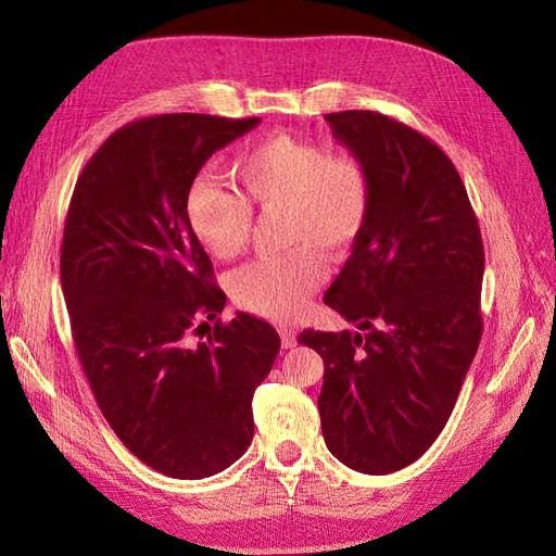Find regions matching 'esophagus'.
<instances>
[{"instance_id":"34e87169","label":"esophagus","mask_w":556,"mask_h":556,"mask_svg":"<svg viewBox=\"0 0 556 556\" xmlns=\"http://www.w3.org/2000/svg\"><path fill=\"white\" fill-rule=\"evenodd\" d=\"M280 339H282V348H294L296 345V331L292 327H280Z\"/></svg>"}]
</instances>
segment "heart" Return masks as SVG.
Masks as SVG:
<instances>
[{
  "mask_svg": "<svg viewBox=\"0 0 556 556\" xmlns=\"http://www.w3.org/2000/svg\"><path fill=\"white\" fill-rule=\"evenodd\" d=\"M241 194L213 180L192 182L185 217L215 260H233L248 245L252 208L285 211L280 255L250 262L229 278L237 306L268 319H290L325 280V252L343 260L371 213V178L352 155L323 143L276 134L233 160Z\"/></svg>",
  "mask_w": 556,
  "mask_h": 556,
  "instance_id": "heart-1",
  "label": "heart"
}]
</instances>
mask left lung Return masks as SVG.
Returning <instances> with one entry per match:
<instances>
[{"instance_id": "left-lung-1", "label": "left lung", "mask_w": 556, "mask_h": 556, "mask_svg": "<svg viewBox=\"0 0 556 556\" xmlns=\"http://www.w3.org/2000/svg\"><path fill=\"white\" fill-rule=\"evenodd\" d=\"M333 139L371 178V213L325 304L359 331L299 333L325 362L317 399L329 452L387 476L447 425L480 336L484 250L443 150L376 111L329 113Z\"/></svg>"}]
</instances>
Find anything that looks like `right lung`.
<instances>
[{
    "label": "right lung",
    "mask_w": 556,
    "mask_h": 556,
    "mask_svg": "<svg viewBox=\"0 0 556 556\" xmlns=\"http://www.w3.org/2000/svg\"><path fill=\"white\" fill-rule=\"evenodd\" d=\"M257 125L134 121L90 157L66 213L62 292L97 406L134 457L178 480L220 473L248 450L252 394L280 350L264 319L220 323L227 296L185 217L201 166Z\"/></svg>",
    "instance_id": "1"
}]
</instances>
